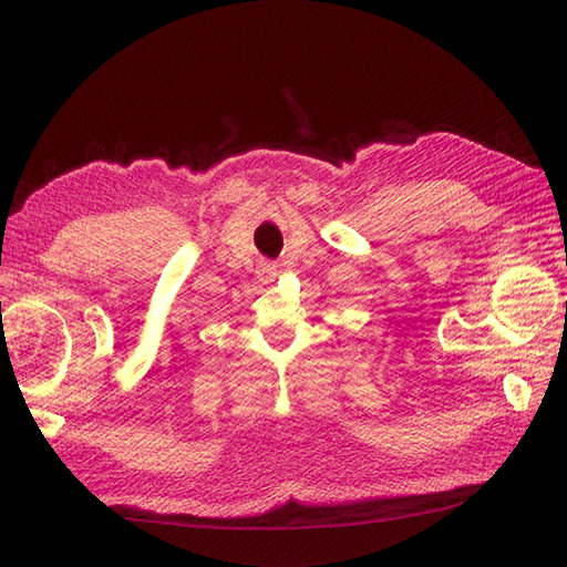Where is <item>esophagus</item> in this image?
<instances>
[{
	"label": "esophagus",
	"mask_w": 567,
	"mask_h": 567,
	"mask_svg": "<svg viewBox=\"0 0 567 567\" xmlns=\"http://www.w3.org/2000/svg\"><path fill=\"white\" fill-rule=\"evenodd\" d=\"M256 272H258V280L268 285V282H272L275 278H278V266H275V264H260Z\"/></svg>",
	"instance_id": "obj_1"
}]
</instances>
